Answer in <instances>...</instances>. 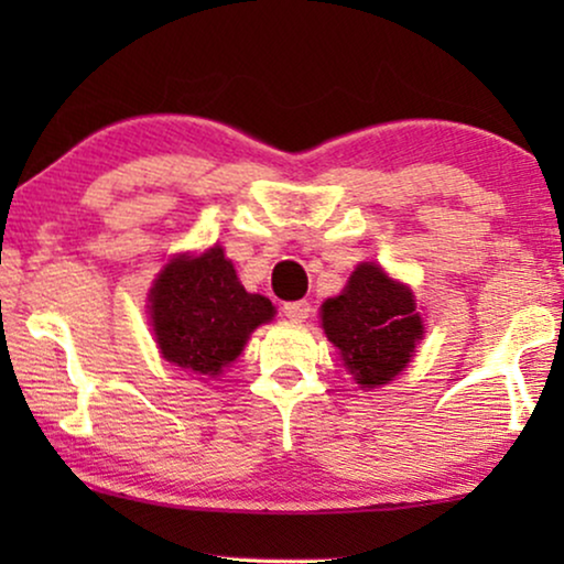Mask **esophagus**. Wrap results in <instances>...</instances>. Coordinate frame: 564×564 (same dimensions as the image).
<instances>
[{
	"instance_id": "1",
	"label": "esophagus",
	"mask_w": 564,
	"mask_h": 564,
	"mask_svg": "<svg viewBox=\"0 0 564 564\" xmlns=\"http://www.w3.org/2000/svg\"><path fill=\"white\" fill-rule=\"evenodd\" d=\"M282 311L290 321H305L307 315L313 313V307H311V303H307V300H292V303H284Z\"/></svg>"
}]
</instances>
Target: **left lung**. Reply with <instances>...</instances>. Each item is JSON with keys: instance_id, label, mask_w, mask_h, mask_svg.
Returning <instances> with one entry per match:
<instances>
[{"instance_id": "left-lung-1", "label": "left lung", "mask_w": 564, "mask_h": 564, "mask_svg": "<svg viewBox=\"0 0 564 564\" xmlns=\"http://www.w3.org/2000/svg\"><path fill=\"white\" fill-rule=\"evenodd\" d=\"M321 311L328 341L361 388L388 384L403 372L423 336L413 292L369 261L354 269L346 290Z\"/></svg>"}]
</instances>
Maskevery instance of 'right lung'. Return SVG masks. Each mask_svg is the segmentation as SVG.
<instances>
[{
	"mask_svg": "<svg viewBox=\"0 0 564 564\" xmlns=\"http://www.w3.org/2000/svg\"><path fill=\"white\" fill-rule=\"evenodd\" d=\"M274 305L251 295L220 246L169 261L151 290V321L166 361L215 377L241 354L246 338L272 321Z\"/></svg>",
	"mask_w": 564,
	"mask_h": 564,
	"instance_id": "add662e5",
	"label": "right lung"
}]
</instances>
